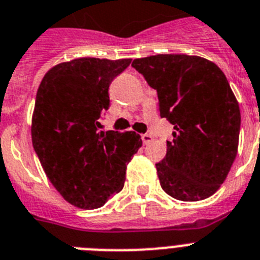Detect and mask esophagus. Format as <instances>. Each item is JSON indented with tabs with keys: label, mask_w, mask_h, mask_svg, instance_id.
<instances>
[{
	"label": "esophagus",
	"mask_w": 260,
	"mask_h": 260,
	"mask_svg": "<svg viewBox=\"0 0 260 260\" xmlns=\"http://www.w3.org/2000/svg\"><path fill=\"white\" fill-rule=\"evenodd\" d=\"M141 140H143V143L146 145V144H149L152 141L153 137L150 136V135H148V133H144V135H141Z\"/></svg>",
	"instance_id": "esophagus-1"
}]
</instances>
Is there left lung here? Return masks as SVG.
<instances>
[{"label": "left lung", "instance_id": "obj_1", "mask_svg": "<svg viewBox=\"0 0 260 260\" xmlns=\"http://www.w3.org/2000/svg\"><path fill=\"white\" fill-rule=\"evenodd\" d=\"M132 67L157 90L159 115L174 125L166 157L155 164L162 189L182 202L209 198L238 149L241 112L226 77L199 56H149Z\"/></svg>", "mask_w": 260, "mask_h": 260}]
</instances>
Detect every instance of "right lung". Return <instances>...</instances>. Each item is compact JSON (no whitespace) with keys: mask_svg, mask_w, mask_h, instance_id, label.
I'll use <instances>...</instances> for the list:
<instances>
[{"mask_svg":"<svg viewBox=\"0 0 260 260\" xmlns=\"http://www.w3.org/2000/svg\"><path fill=\"white\" fill-rule=\"evenodd\" d=\"M131 58L83 57L48 71L36 92L32 145L47 177L74 207H102L120 192L127 164L143 140L136 132L99 131L108 87Z\"/></svg>","mask_w":260,"mask_h":260,"instance_id":"right-lung-1","label":"right lung"}]
</instances>
